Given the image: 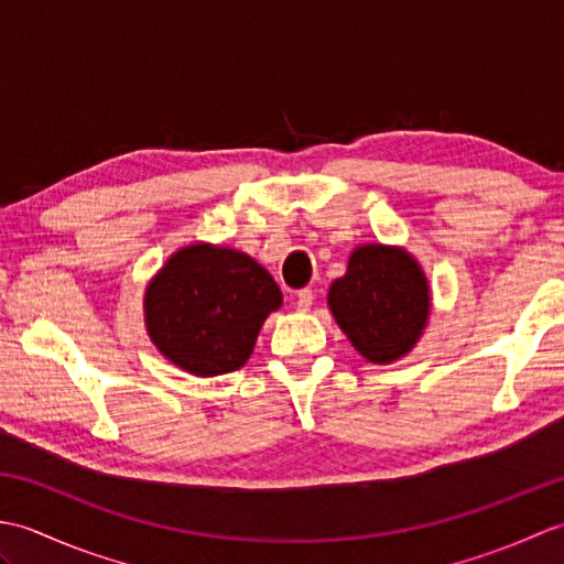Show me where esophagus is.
<instances>
[{
	"label": "esophagus",
	"instance_id": "34e87169",
	"mask_svg": "<svg viewBox=\"0 0 564 564\" xmlns=\"http://www.w3.org/2000/svg\"><path fill=\"white\" fill-rule=\"evenodd\" d=\"M313 301H315V293L310 289H303V291H297V295H295V307L301 310V313H307V310L313 307Z\"/></svg>",
	"mask_w": 564,
	"mask_h": 564
}]
</instances>
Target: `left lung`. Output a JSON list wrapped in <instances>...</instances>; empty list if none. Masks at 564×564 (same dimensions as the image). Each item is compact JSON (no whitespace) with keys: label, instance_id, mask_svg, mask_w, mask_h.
Listing matches in <instances>:
<instances>
[{"label":"left lung","instance_id":"left-lung-1","mask_svg":"<svg viewBox=\"0 0 564 564\" xmlns=\"http://www.w3.org/2000/svg\"><path fill=\"white\" fill-rule=\"evenodd\" d=\"M327 303L354 349L370 364L406 356L426 327L431 293L416 259L400 247L364 245L332 283Z\"/></svg>","mask_w":564,"mask_h":564}]
</instances>
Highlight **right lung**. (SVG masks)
I'll return each mask as SVG.
<instances>
[{
	"label": "right lung",
	"instance_id": "1",
	"mask_svg": "<svg viewBox=\"0 0 564 564\" xmlns=\"http://www.w3.org/2000/svg\"><path fill=\"white\" fill-rule=\"evenodd\" d=\"M281 301L271 273L245 251L200 242L178 249L150 281L145 325L174 366L213 378L247 364Z\"/></svg>",
	"mask_w": 564,
	"mask_h": 564
}]
</instances>
